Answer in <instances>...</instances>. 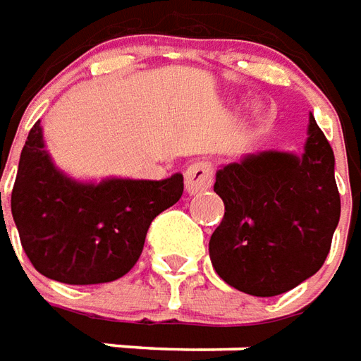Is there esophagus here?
I'll use <instances>...</instances> for the list:
<instances>
[{
	"label": "esophagus",
	"instance_id": "1",
	"mask_svg": "<svg viewBox=\"0 0 361 361\" xmlns=\"http://www.w3.org/2000/svg\"><path fill=\"white\" fill-rule=\"evenodd\" d=\"M213 178H215V168L209 160H197V162L189 164L185 170V189L189 195L211 188Z\"/></svg>",
	"mask_w": 361,
	"mask_h": 361
}]
</instances>
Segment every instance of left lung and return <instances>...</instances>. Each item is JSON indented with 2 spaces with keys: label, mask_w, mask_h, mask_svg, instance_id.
I'll return each mask as SVG.
<instances>
[{
  "label": "left lung",
  "mask_w": 361,
  "mask_h": 361,
  "mask_svg": "<svg viewBox=\"0 0 361 361\" xmlns=\"http://www.w3.org/2000/svg\"><path fill=\"white\" fill-rule=\"evenodd\" d=\"M224 216L209 240L228 286L274 297L314 276L340 219L334 152L311 115L305 154L262 152L216 172Z\"/></svg>",
  "instance_id": "left-lung-1"
}]
</instances>
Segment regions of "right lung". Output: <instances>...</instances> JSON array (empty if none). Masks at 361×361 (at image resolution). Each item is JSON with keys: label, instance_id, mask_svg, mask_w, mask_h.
<instances>
[{"label": "right lung", "instance_id": "obj_1", "mask_svg": "<svg viewBox=\"0 0 361 361\" xmlns=\"http://www.w3.org/2000/svg\"><path fill=\"white\" fill-rule=\"evenodd\" d=\"M183 193V176L162 181L78 183L58 172L37 121L23 146L11 191L21 246L42 276L70 286L123 277L145 248L148 226Z\"/></svg>", "mask_w": 361, "mask_h": 361}]
</instances>
